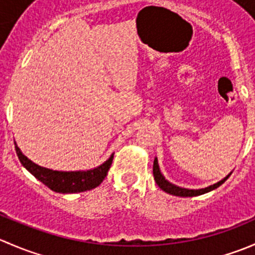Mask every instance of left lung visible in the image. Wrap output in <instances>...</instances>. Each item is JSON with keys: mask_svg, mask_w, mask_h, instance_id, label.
Instances as JSON below:
<instances>
[{"mask_svg": "<svg viewBox=\"0 0 255 255\" xmlns=\"http://www.w3.org/2000/svg\"><path fill=\"white\" fill-rule=\"evenodd\" d=\"M153 175H154V180H155V182L158 184V186L160 187L163 191L168 192V194H170V195H174V196L192 197V196H197V195L206 194V192H210V191H212V190L217 189L218 186H221V185H222L223 182L228 179V176H230L231 174L230 175L226 176L225 179L221 180V181L216 182V184L211 185V186H208V187H205V189H199V190L184 189V187H179V186H176V185L171 184V182H169L168 180L163 176V174L160 173V169H159L158 159L155 158L154 159V164H153Z\"/></svg>", "mask_w": 255, "mask_h": 255, "instance_id": "left-lung-1", "label": "left lung"}]
</instances>
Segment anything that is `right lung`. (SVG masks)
I'll use <instances>...</instances> for the list:
<instances>
[{
	"instance_id": "1",
	"label": "right lung",
	"mask_w": 255,
	"mask_h": 255,
	"mask_svg": "<svg viewBox=\"0 0 255 255\" xmlns=\"http://www.w3.org/2000/svg\"><path fill=\"white\" fill-rule=\"evenodd\" d=\"M14 148L18 159L22 165L32 174L35 179L48 186L53 191L59 194H76V192L87 191L99 186L109 173L113 160V154L97 168L86 171H58L51 169L43 168L38 164L33 163L20 151L18 145L14 142Z\"/></svg>"
}]
</instances>
